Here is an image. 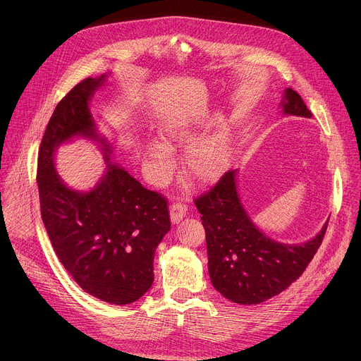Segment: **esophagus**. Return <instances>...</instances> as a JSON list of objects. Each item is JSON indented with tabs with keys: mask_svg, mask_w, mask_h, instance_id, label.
Masks as SVG:
<instances>
[{
	"mask_svg": "<svg viewBox=\"0 0 361 361\" xmlns=\"http://www.w3.org/2000/svg\"><path fill=\"white\" fill-rule=\"evenodd\" d=\"M187 214V207L183 202H174L170 209V219L173 224L180 223Z\"/></svg>",
	"mask_w": 361,
	"mask_h": 361,
	"instance_id": "esophagus-1",
	"label": "esophagus"
}]
</instances>
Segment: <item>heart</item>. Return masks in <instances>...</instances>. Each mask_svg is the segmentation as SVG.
I'll return each mask as SVG.
<instances>
[{
  "instance_id": "obj_1",
  "label": "heart",
  "mask_w": 361,
  "mask_h": 361,
  "mask_svg": "<svg viewBox=\"0 0 361 361\" xmlns=\"http://www.w3.org/2000/svg\"><path fill=\"white\" fill-rule=\"evenodd\" d=\"M163 140L147 142L145 156L149 163V178L154 184L166 183L174 171L173 149L190 142L183 154V171L198 184L217 181L228 169L233 156V137L226 126H220L194 142L195 130L185 121L173 120L163 127Z\"/></svg>"
}]
</instances>
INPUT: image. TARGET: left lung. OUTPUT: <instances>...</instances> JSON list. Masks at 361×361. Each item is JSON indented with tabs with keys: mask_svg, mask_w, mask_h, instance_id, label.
<instances>
[{
	"mask_svg": "<svg viewBox=\"0 0 361 361\" xmlns=\"http://www.w3.org/2000/svg\"><path fill=\"white\" fill-rule=\"evenodd\" d=\"M283 114L312 118L301 97L284 90ZM205 230L209 273L214 288L233 302L259 304L295 281L312 262L326 234L322 231L301 244L270 238L257 228L247 214L237 190V170L227 171L220 181L195 200Z\"/></svg>",
	"mask_w": 361,
	"mask_h": 361,
	"instance_id": "8db88e82",
	"label": "left lung"
}]
</instances>
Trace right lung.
<instances>
[{
  "instance_id": "right-lung-1",
  "label": "right lung",
  "mask_w": 361,
  "mask_h": 361,
  "mask_svg": "<svg viewBox=\"0 0 361 361\" xmlns=\"http://www.w3.org/2000/svg\"><path fill=\"white\" fill-rule=\"evenodd\" d=\"M107 75L85 78L57 104L41 140L37 183L41 219L61 264L88 294L117 305L144 295L154 281V252L171 223L167 200L110 161L111 147L90 111ZM75 136L97 140L106 173L90 192L70 189L54 166L56 148Z\"/></svg>"
}]
</instances>
